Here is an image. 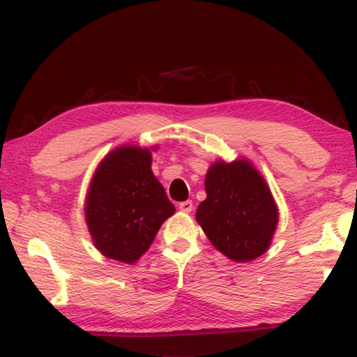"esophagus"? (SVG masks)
<instances>
[{"instance_id": "esophagus-1", "label": "esophagus", "mask_w": 357, "mask_h": 357, "mask_svg": "<svg viewBox=\"0 0 357 357\" xmlns=\"http://www.w3.org/2000/svg\"><path fill=\"white\" fill-rule=\"evenodd\" d=\"M179 210L181 211H185V213H190V211L193 210V202L192 201H184V202H179Z\"/></svg>"}]
</instances>
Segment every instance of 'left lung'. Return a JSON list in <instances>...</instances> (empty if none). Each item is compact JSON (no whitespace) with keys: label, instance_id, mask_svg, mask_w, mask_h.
<instances>
[{"label":"left lung","instance_id":"obj_1","mask_svg":"<svg viewBox=\"0 0 357 357\" xmlns=\"http://www.w3.org/2000/svg\"><path fill=\"white\" fill-rule=\"evenodd\" d=\"M207 198L196 221L211 244L234 262H248L268 250L278 225V206L252 162L218 161L206 174Z\"/></svg>","mask_w":357,"mask_h":357}]
</instances>
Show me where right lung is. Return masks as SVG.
<instances>
[{"mask_svg":"<svg viewBox=\"0 0 357 357\" xmlns=\"http://www.w3.org/2000/svg\"><path fill=\"white\" fill-rule=\"evenodd\" d=\"M84 210L95 247L105 257L133 264L147 252L174 206L151 172L150 150L121 146L98 165Z\"/></svg>","mask_w":357,"mask_h":357,"instance_id":"add662e5","label":"right lung"}]
</instances>
